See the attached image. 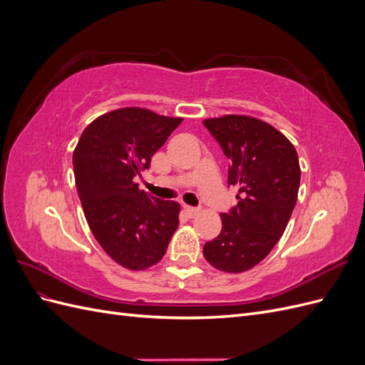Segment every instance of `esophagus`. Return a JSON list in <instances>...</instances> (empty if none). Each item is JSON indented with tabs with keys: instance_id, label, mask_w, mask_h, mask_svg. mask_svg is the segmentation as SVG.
I'll return each instance as SVG.
<instances>
[{
	"instance_id": "34e87169",
	"label": "esophagus",
	"mask_w": 365,
	"mask_h": 365,
	"mask_svg": "<svg viewBox=\"0 0 365 365\" xmlns=\"http://www.w3.org/2000/svg\"><path fill=\"white\" fill-rule=\"evenodd\" d=\"M184 212H185V215H187V217H196L197 215L201 213V210L200 208H195V207H189V205H185L184 207Z\"/></svg>"
}]
</instances>
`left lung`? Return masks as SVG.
Listing matches in <instances>:
<instances>
[{
    "instance_id": "left-lung-1",
    "label": "left lung",
    "mask_w": 365,
    "mask_h": 365,
    "mask_svg": "<svg viewBox=\"0 0 365 365\" xmlns=\"http://www.w3.org/2000/svg\"><path fill=\"white\" fill-rule=\"evenodd\" d=\"M202 123L231 161L228 185L239 189L237 205L220 215L222 230L204 245V257L219 271L245 272L283 236L297 202L300 163L292 143L267 121L227 114Z\"/></svg>"
}]
</instances>
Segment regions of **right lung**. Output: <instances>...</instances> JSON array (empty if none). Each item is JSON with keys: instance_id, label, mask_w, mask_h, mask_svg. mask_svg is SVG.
I'll list each match as a JSON object with an SVG mask.
<instances>
[{"instance_id": "obj_1", "label": "right lung", "mask_w": 365, "mask_h": 365, "mask_svg": "<svg viewBox=\"0 0 365 365\" xmlns=\"http://www.w3.org/2000/svg\"><path fill=\"white\" fill-rule=\"evenodd\" d=\"M181 121L148 108H118L91 121L73 152L76 189L91 233L129 271L157 264L178 228L180 204L149 196L135 176L149 169Z\"/></svg>"}]
</instances>
